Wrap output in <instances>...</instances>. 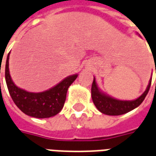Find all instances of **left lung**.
<instances>
[{
    "label": "left lung",
    "mask_w": 156,
    "mask_h": 156,
    "mask_svg": "<svg viewBox=\"0 0 156 156\" xmlns=\"http://www.w3.org/2000/svg\"><path fill=\"white\" fill-rule=\"evenodd\" d=\"M151 84V78L150 79L149 84L146 91L136 100L121 101V100L113 98L109 95L102 92L97 86L96 79L94 78L93 83L91 85V98L97 110L102 114L107 115H121L134 110L142 103L149 91Z\"/></svg>",
    "instance_id": "obj_1"
}]
</instances>
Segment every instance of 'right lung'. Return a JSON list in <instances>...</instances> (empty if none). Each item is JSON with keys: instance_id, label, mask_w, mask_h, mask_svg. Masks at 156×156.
<instances>
[{"instance_id": "obj_1", "label": "right lung", "mask_w": 156, "mask_h": 156, "mask_svg": "<svg viewBox=\"0 0 156 156\" xmlns=\"http://www.w3.org/2000/svg\"><path fill=\"white\" fill-rule=\"evenodd\" d=\"M9 53L5 63V82L13 101L22 112L31 117L45 119L56 115L63 109L68 88L78 74L69 76L57 85L42 92H29L18 87L12 81L9 70Z\"/></svg>"}]
</instances>
